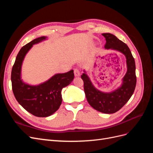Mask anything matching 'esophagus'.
Masks as SVG:
<instances>
[{
	"label": "esophagus",
	"instance_id": "1",
	"mask_svg": "<svg viewBox=\"0 0 153 153\" xmlns=\"http://www.w3.org/2000/svg\"><path fill=\"white\" fill-rule=\"evenodd\" d=\"M74 73H75V76H79L80 75V73L78 70V69H74Z\"/></svg>",
	"mask_w": 153,
	"mask_h": 153
}]
</instances>
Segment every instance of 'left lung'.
Segmentation results:
<instances>
[{
  "instance_id": "1",
  "label": "left lung",
  "mask_w": 153,
  "mask_h": 153,
  "mask_svg": "<svg viewBox=\"0 0 153 153\" xmlns=\"http://www.w3.org/2000/svg\"><path fill=\"white\" fill-rule=\"evenodd\" d=\"M102 35L106 39L105 48L119 51L126 57L127 71L123 78L122 84L115 91L103 92L93 85L85 71L81 78L84 81L87 100L92 107L100 112L114 114L128 102L135 91L137 84L135 62L126 44L112 34L104 33Z\"/></svg>"
}]
</instances>
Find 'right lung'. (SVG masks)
I'll use <instances>...</instances> for the list:
<instances>
[{"mask_svg":"<svg viewBox=\"0 0 153 153\" xmlns=\"http://www.w3.org/2000/svg\"><path fill=\"white\" fill-rule=\"evenodd\" d=\"M47 39L42 36L30 41L18 52L11 71L12 89L16 100L23 108L39 117L52 115L62 103L61 91L74 78L73 70L55 74L49 80L38 85L26 84L21 79L22 65L26 54L35 44Z\"/></svg>","mask_w":153,"mask_h":153,"instance_id":"right-lung-1","label":"right lung"}]
</instances>
